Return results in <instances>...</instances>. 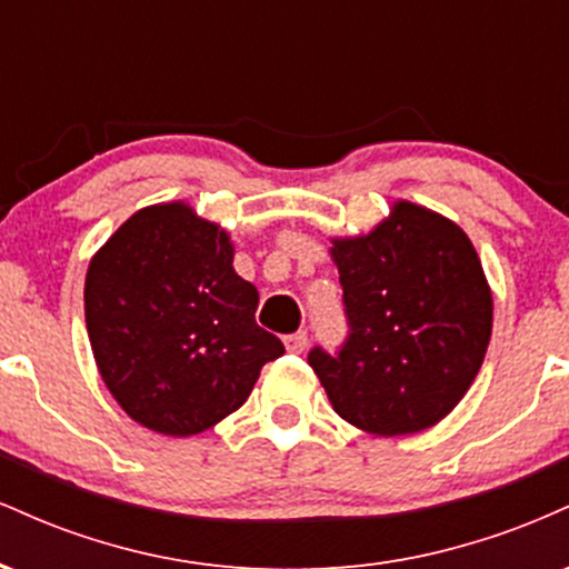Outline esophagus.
Segmentation results:
<instances>
[{
    "instance_id": "34e87169",
    "label": "esophagus",
    "mask_w": 569,
    "mask_h": 569,
    "mask_svg": "<svg viewBox=\"0 0 569 569\" xmlns=\"http://www.w3.org/2000/svg\"><path fill=\"white\" fill-rule=\"evenodd\" d=\"M307 348V331H297V335L286 337V350L289 352H302Z\"/></svg>"
}]
</instances>
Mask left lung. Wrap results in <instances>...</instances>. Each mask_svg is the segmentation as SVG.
Instances as JSON below:
<instances>
[{"label": "left lung", "mask_w": 569, "mask_h": 569, "mask_svg": "<svg viewBox=\"0 0 569 569\" xmlns=\"http://www.w3.org/2000/svg\"><path fill=\"white\" fill-rule=\"evenodd\" d=\"M348 339L307 361L331 407L375 436L420 433L452 411L492 337V291L468 234L398 200L369 234L331 240Z\"/></svg>", "instance_id": "left-lung-1"}]
</instances>
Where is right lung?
Returning a JSON list of instances; mask_svg holds the SVG:
<instances>
[{
    "label": "right lung",
    "instance_id": "right-lung-1",
    "mask_svg": "<svg viewBox=\"0 0 569 569\" xmlns=\"http://www.w3.org/2000/svg\"><path fill=\"white\" fill-rule=\"evenodd\" d=\"M230 234L187 202L136 211L90 259L84 323L114 401L143 428L194 436L251 396L283 342L257 323Z\"/></svg>",
    "mask_w": 569,
    "mask_h": 569
}]
</instances>
